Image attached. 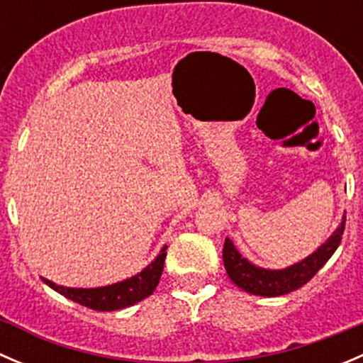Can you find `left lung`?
Segmentation results:
<instances>
[{
	"label": "left lung",
	"mask_w": 363,
	"mask_h": 363,
	"mask_svg": "<svg viewBox=\"0 0 363 363\" xmlns=\"http://www.w3.org/2000/svg\"><path fill=\"white\" fill-rule=\"evenodd\" d=\"M344 223H346V216H342L340 225L316 251L286 269H263V267L255 265L250 259L244 258L233 246L232 240L226 237L225 246H223V263H225L226 274L240 290L252 295L279 296L298 290L337 250L344 233Z\"/></svg>",
	"instance_id": "1"
}]
</instances>
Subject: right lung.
<instances>
[{
  "mask_svg": "<svg viewBox=\"0 0 363 363\" xmlns=\"http://www.w3.org/2000/svg\"><path fill=\"white\" fill-rule=\"evenodd\" d=\"M164 256H167V246L161 247L160 255L135 276L128 277V279L119 281V283L107 284V286L100 288H68L60 286V284L52 283V281L42 277L43 283L47 286L52 288L54 291L61 294L73 302L86 306L94 311H117L130 307L133 303L140 302V300L147 298L152 295L160 283L161 272H163Z\"/></svg>",
  "mask_w": 363,
  "mask_h": 363,
  "instance_id": "add662e5",
  "label": "right lung"
}]
</instances>
